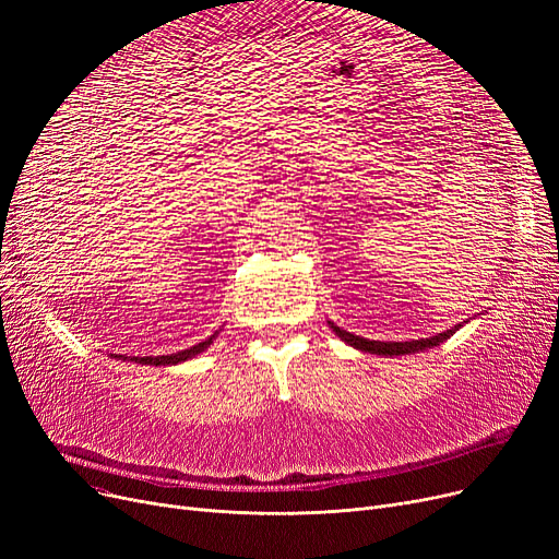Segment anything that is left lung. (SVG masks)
<instances>
[{
    "label": "left lung",
    "instance_id": "obj_1",
    "mask_svg": "<svg viewBox=\"0 0 559 559\" xmlns=\"http://www.w3.org/2000/svg\"><path fill=\"white\" fill-rule=\"evenodd\" d=\"M333 333L344 340L346 344H350L354 348H360L365 350V354H376V356H405V354H417V350H426V348H432L437 344H442L444 340H449L457 329L460 324L455 326H449V329H442V331H432L428 335H421V337H394V340H380V337H367V335H360L356 331H348L340 324H335V321H329Z\"/></svg>",
    "mask_w": 559,
    "mask_h": 559
}]
</instances>
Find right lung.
Returning a JSON list of instances; mask_svg holds the SVG:
<instances>
[{
	"label": "right lung",
	"mask_w": 559,
	"mask_h": 559,
	"mask_svg": "<svg viewBox=\"0 0 559 559\" xmlns=\"http://www.w3.org/2000/svg\"><path fill=\"white\" fill-rule=\"evenodd\" d=\"M219 331H215L213 335H209L205 340L192 344V346H186V348H179V350H169V354H156V356H127V354H112L115 358H122V360H131V362H140V365H154V367H167V365H179V362H186L190 358H194L197 354H201V350L209 348L213 344V340L217 337Z\"/></svg>",
	"instance_id": "1"
}]
</instances>
